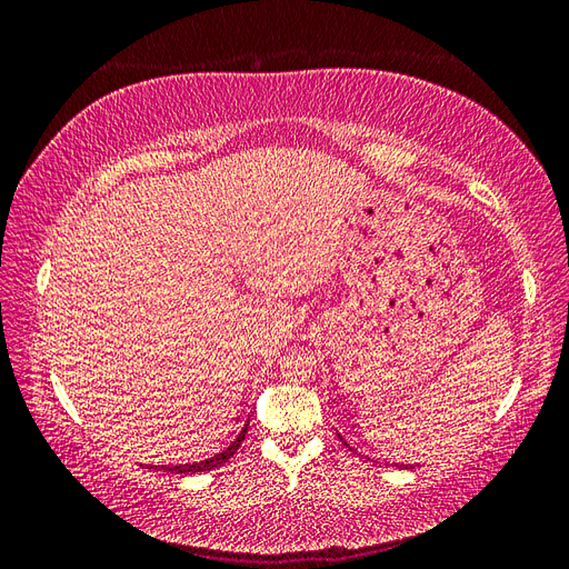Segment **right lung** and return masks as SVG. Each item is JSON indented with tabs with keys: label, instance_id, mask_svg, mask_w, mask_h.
Returning <instances> with one entry per match:
<instances>
[{
	"label": "right lung",
	"instance_id": "1",
	"mask_svg": "<svg viewBox=\"0 0 569 569\" xmlns=\"http://www.w3.org/2000/svg\"><path fill=\"white\" fill-rule=\"evenodd\" d=\"M247 429H249V425H244L242 432H239V437L228 446L226 451L216 453V456H213V458H209V460H201V462H184V465H161V470H166V472H176V475H194V472H209V470H216V468H220L222 462H228V460L237 453V449H239V446H242V441H244V437H247Z\"/></svg>",
	"mask_w": 569,
	"mask_h": 569
}]
</instances>
